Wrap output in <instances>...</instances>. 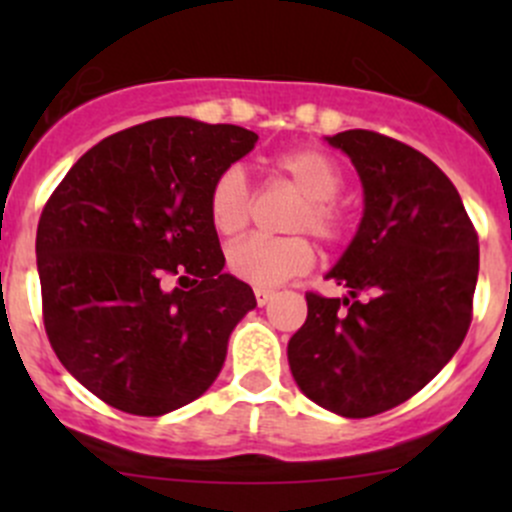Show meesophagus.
<instances>
[{
  "instance_id": "esophagus-1",
  "label": "esophagus",
  "mask_w": 512,
  "mask_h": 512,
  "mask_svg": "<svg viewBox=\"0 0 512 512\" xmlns=\"http://www.w3.org/2000/svg\"><path fill=\"white\" fill-rule=\"evenodd\" d=\"M272 297H275V292H272V289H255V299L260 307H265Z\"/></svg>"
}]
</instances>
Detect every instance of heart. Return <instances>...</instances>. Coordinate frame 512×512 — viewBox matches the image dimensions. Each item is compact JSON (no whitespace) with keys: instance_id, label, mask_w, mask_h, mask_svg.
<instances>
[{"instance_id":"1","label":"heart","mask_w":512,"mask_h":512,"mask_svg":"<svg viewBox=\"0 0 512 512\" xmlns=\"http://www.w3.org/2000/svg\"><path fill=\"white\" fill-rule=\"evenodd\" d=\"M275 170L304 195L289 230L312 232L322 242H337L347 227V215L339 208L342 170L324 151L297 148L275 158ZM252 185L242 165L232 163L218 173L208 193L210 225L220 235H237L250 220ZM314 265V247L307 237L252 235L227 250V270L237 280L260 289H275L292 277L304 275Z\"/></svg>"}]
</instances>
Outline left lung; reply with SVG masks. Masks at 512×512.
Wrapping results in <instances>:
<instances>
[{
  "label": "left lung",
  "mask_w": 512,
  "mask_h": 512,
  "mask_svg": "<svg viewBox=\"0 0 512 512\" xmlns=\"http://www.w3.org/2000/svg\"><path fill=\"white\" fill-rule=\"evenodd\" d=\"M327 141L352 158L364 218L327 272L349 297L307 292L287 359L307 399L366 418L409 401L463 344L478 235L456 185L416 148L361 128Z\"/></svg>",
  "instance_id": "obj_1"
}]
</instances>
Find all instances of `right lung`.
Segmentation results:
<instances>
[{"instance_id": "right-lung-1", "label": "right lung", "mask_w": 512, "mask_h": 512, "mask_svg": "<svg viewBox=\"0 0 512 512\" xmlns=\"http://www.w3.org/2000/svg\"><path fill=\"white\" fill-rule=\"evenodd\" d=\"M257 133L156 118L103 138L71 165L36 230L51 349L118 411L163 416L203 396L235 324L257 307L223 272L208 193ZM170 276L194 285L165 290Z\"/></svg>"}]
</instances>
